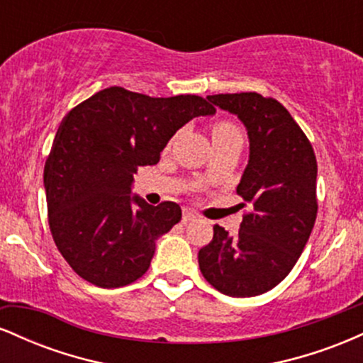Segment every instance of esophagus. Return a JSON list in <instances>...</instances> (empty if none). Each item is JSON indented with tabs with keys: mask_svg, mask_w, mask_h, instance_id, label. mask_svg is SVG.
<instances>
[{
	"mask_svg": "<svg viewBox=\"0 0 363 363\" xmlns=\"http://www.w3.org/2000/svg\"><path fill=\"white\" fill-rule=\"evenodd\" d=\"M198 218V213L193 210H184V213H182V223H187V222H193V220Z\"/></svg>",
	"mask_w": 363,
	"mask_h": 363,
	"instance_id": "esophagus-1",
	"label": "esophagus"
}]
</instances>
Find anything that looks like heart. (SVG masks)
I'll return each instance as SVG.
<instances>
[{
  "instance_id": "obj_1",
  "label": "heart",
  "mask_w": 363,
  "mask_h": 363,
  "mask_svg": "<svg viewBox=\"0 0 363 363\" xmlns=\"http://www.w3.org/2000/svg\"><path fill=\"white\" fill-rule=\"evenodd\" d=\"M211 136H213V141L232 138V136H240L242 138V133L240 129L235 126V124L228 123V121H218V123L213 124L211 128Z\"/></svg>"
}]
</instances>
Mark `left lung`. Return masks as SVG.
Instances as JSON below:
<instances>
[{
    "instance_id": "8db88e82",
    "label": "left lung",
    "mask_w": 363,
    "mask_h": 363,
    "mask_svg": "<svg viewBox=\"0 0 363 363\" xmlns=\"http://www.w3.org/2000/svg\"><path fill=\"white\" fill-rule=\"evenodd\" d=\"M244 123L249 164L237 194L249 205L239 232L213 227L199 249L205 280L230 297H254L274 289L291 272L318 216V162L306 133L290 112L256 91L208 95Z\"/></svg>"
}]
</instances>
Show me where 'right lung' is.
<instances>
[{
  "mask_svg": "<svg viewBox=\"0 0 363 363\" xmlns=\"http://www.w3.org/2000/svg\"><path fill=\"white\" fill-rule=\"evenodd\" d=\"M215 107L198 95L148 97L109 86L73 107L45 160L49 228L61 256L83 280L119 289L143 277L155 242L181 222V206L131 196L138 167L198 116Z\"/></svg>",
  "mask_w": 363,
  "mask_h": 363,
  "instance_id": "right-lung-1",
  "label": "right lung"
}]
</instances>
